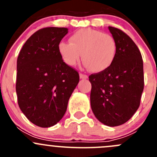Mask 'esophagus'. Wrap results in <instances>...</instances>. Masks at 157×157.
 Segmentation results:
<instances>
[{"label": "esophagus", "mask_w": 157, "mask_h": 157, "mask_svg": "<svg viewBox=\"0 0 157 157\" xmlns=\"http://www.w3.org/2000/svg\"><path fill=\"white\" fill-rule=\"evenodd\" d=\"M80 77L81 79H87L88 78V76L86 74H82V73H80Z\"/></svg>", "instance_id": "obj_1"}]
</instances>
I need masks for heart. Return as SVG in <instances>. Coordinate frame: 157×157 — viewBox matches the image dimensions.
I'll return each mask as SVG.
<instances>
[{"mask_svg": "<svg viewBox=\"0 0 157 157\" xmlns=\"http://www.w3.org/2000/svg\"><path fill=\"white\" fill-rule=\"evenodd\" d=\"M70 42L61 41L58 52L64 62L74 66L82 61L90 71L99 73L110 67L117 54V42L111 35L93 29H80L71 35Z\"/></svg>", "mask_w": 157, "mask_h": 157, "instance_id": "1", "label": "heart"}]
</instances>
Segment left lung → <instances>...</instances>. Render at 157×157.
<instances>
[{"label":"left lung","mask_w":157,"mask_h":157,"mask_svg":"<svg viewBox=\"0 0 157 157\" xmlns=\"http://www.w3.org/2000/svg\"><path fill=\"white\" fill-rule=\"evenodd\" d=\"M117 42V54L110 67L92 74L90 103L100 122L115 127L127 122L140 106L144 86L141 54L122 30L109 26Z\"/></svg>","instance_id":"1"}]
</instances>
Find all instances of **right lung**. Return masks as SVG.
Wrapping results in <instances>:
<instances>
[{
  "label": "right lung",
  "mask_w": 157,
  "mask_h": 157,
  "mask_svg": "<svg viewBox=\"0 0 157 157\" xmlns=\"http://www.w3.org/2000/svg\"><path fill=\"white\" fill-rule=\"evenodd\" d=\"M67 28L45 27L27 39L17 58L16 91L20 109L36 125L48 128L64 116L79 83L75 69L64 62L58 44Z\"/></svg>",
  "instance_id": "1"
}]
</instances>
